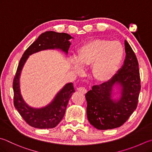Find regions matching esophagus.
Wrapping results in <instances>:
<instances>
[{
	"instance_id": "1",
	"label": "esophagus",
	"mask_w": 152,
	"mask_h": 152,
	"mask_svg": "<svg viewBox=\"0 0 152 152\" xmlns=\"http://www.w3.org/2000/svg\"><path fill=\"white\" fill-rule=\"evenodd\" d=\"M77 89H78V91H79L80 93H81L83 94H85L87 92V89H86L85 87H79L78 88H77Z\"/></svg>"
}]
</instances>
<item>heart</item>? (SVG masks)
Masks as SVG:
<instances>
[{"mask_svg":"<svg viewBox=\"0 0 152 152\" xmlns=\"http://www.w3.org/2000/svg\"><path fill=\"white\" fill-rule=\"evenodd\" d=\"M124 56V48L118 41L94 39L81 45L77 51V59L71 63L77 73L82 67L92 65V76L98 82H107L116 75Z\"/></svg>","mask_w":152,"mask_h":152,"instance_id":"1","label":"heart"}]
</instances>
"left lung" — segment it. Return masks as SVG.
I'll use <instances>...</instances> for the list:
<instances>
[{
    "label": "left lung",
    "mask_w": 152,
    "mask_h": 152,
    "mask_svg": "<svg viewBox=\"0 0 152 152\" xmlns=\"http://www.w3.org/2000/svg\"><path fill=\"white\" fill-rule=\"evenodd\" d=\"M126 58L123 66L113 78L101 85H94L85 94L87 115L90 124L98 130L121 126L136 109L141 89L139 65L136 56L126 40ZM121 85V96L111 99L114 84Z\"/></svg>",
    "instance_id": "obj_1"
}]
</instances>
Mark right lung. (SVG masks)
Instances as JSON below:
<instances>
[{"label":"right lung","instance_id":"add662e5","mask_svg":"<svg viewBox=\"0 0 152 152\" xmlns=\"http://www.w3.org/2000/svg\"><path fill=\"white\" fill-rule=\"evenodd\" d=\"M72 38L66 33L48 31L42 34L38 38L24 51L17 68L13 80L14 104L22 118L31 126L39 129L55 128L64 118L69 100L75 92L72 83L65 85L57 94L50 104L41 108L29 107L23 99L20 89V75L26 61L30 55L48 49H60L68 53Z\"/></svg>","mask_w":152,"mask_h":152}]
</instances>
